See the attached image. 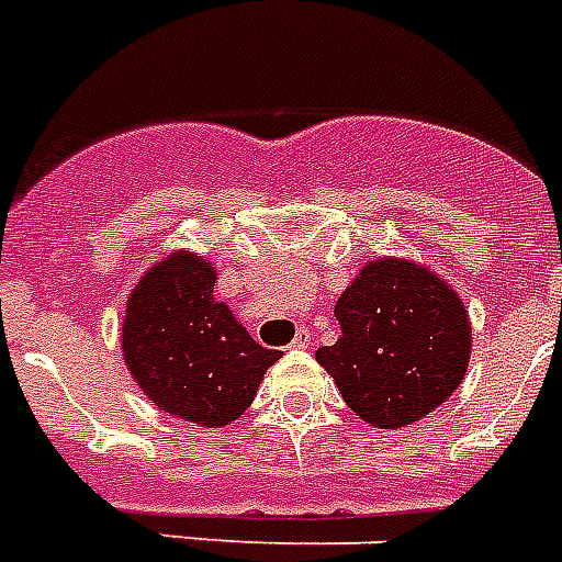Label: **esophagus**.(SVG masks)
I'll return each instance as SVG.
<instances>
[{"mask_svg": "<svg viewBox=\"0 0 562 562\" xmlns=\"http://www.w3.org/2000/svg\"><path fill=\"white\" fill-rule=\"evenodd\" d=\"M308 346H311V331L308 328H300V331L294 334V339H291V348H300V351H305Z\"/></svg>", "mask_w": 562, "mask_h": 562, "instance_id": "esophagus-1", "label": "esophagus"}]
</instances>
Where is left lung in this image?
<instances>
[{
	"mask_svg": "<svg viewBox=\"0 0 562 562\" xmlns=\"http://www.w3.org/2000/svg\"><path fill=\"white\" fill-rule=\"evenodd\" d=\"M342 337L317 351L353 414L374 428L412 426L465 380L471 319L431 268L380 257L360 268L334 305Z\"/></svg>",
	"mask_w": 562,
	"mask_h": 562,
	"instance_id": "1",
	"label": "left lung"
}]
</instances>
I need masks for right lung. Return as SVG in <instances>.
<instances>
[{"label": "right lung", "mask_w": 562, "mask_h": 562, "mask_svg": "<svg viewBox=\"0 0 562 562\" xmlns=\"http://www.w3.org/2000/svg\"><path fill=\"white\" fill-rule=\"evenodd\" d=\"M216 268L171 251L139 277L125 303L122 357L145 397L168 417L223 428L243 417L282 351L262 348L214 296Z\"/></svg>", "instance_id": "1"}]
</instances>
